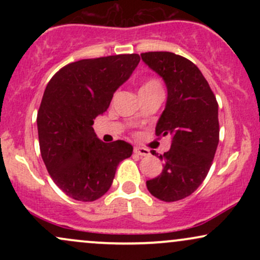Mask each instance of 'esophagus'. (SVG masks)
Returning <instances> with one entry per match:
<instances>
[{"label": "esophagus", "mask_w": 260, "mask_h": 260, "mask_svg": "<svg viewBox=\"0 0 260 260\" xmlns=\"http://www.w3.org/2000/svg\"><path fill=\"white\" fill-rule=\"evenodd\" d=\"M134 153L139 156H148L149 155V150L145 148H140V147H136L134 148Z\"/></svg>", "instance_id": "34e87169"}]
</instances>
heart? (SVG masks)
Wrapping results in <instances>:
<instances>
[{
	"instance_id": "b5f03b06",
	"label": "heart",
	"mask_w": 260,
	"mask_h": 260,
	"mask_svg": "<svg viewBox=\"0 0 260 260\" xmlns=\"http://www.w3.org/2000/svg\"><path fill=\"white\" fill-rule=\"evenodd\" d=\"M140 89H161L160 82L156 79H149L148 82H145L144 84L142 85Z\"/></svg>"
}]
</instances>
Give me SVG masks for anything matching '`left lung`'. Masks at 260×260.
<instances>
[{"label":"left lung","instance_id":"left-lung-1","mask_svg":"<svg viewBox=\"0 0 260 260\" xmlns=\"http://www.w3.org/2000/svg\"><path fill=\"white\" fill-rule=\"evenodd\" d=\"M140 56L168 88L155 133L171 137L170 150L159 156L162 172L147 181V188L160 201H180L201 186L210 170L219 144V106L207 79L189 59L172 52Z\"/></svg>","mask_w":260,"mask_h":260}]
</instances>
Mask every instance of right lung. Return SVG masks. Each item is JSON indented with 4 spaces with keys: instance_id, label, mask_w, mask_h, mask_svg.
<instances>
[{
    "instance_id": "1",
    "label": "right lung",
    "mask_w": 260,
    "mask_h": 260,
    "mask_svg": "<svg viewBox=\"0 0 260 260\" xmlns=\"http://www.w3.org/2000/svg\"><path fill=\"white\" fill-rule=\"evenodd\" d=\"M139 61L137 53L80 59L61 68L45 89L37 120L41 157L53 182L76 201L105 194L118 164L132 155L124 140L101 142L92 124Z\"/></svg>"
}]
</instances>
